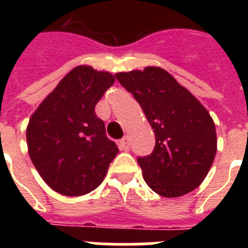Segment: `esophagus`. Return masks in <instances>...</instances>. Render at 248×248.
<instances>
[{"instance_id":"obj_1","label":"esophagus","mask_w":248,"mask_h":248,"mask_svg":"<svg viewBox=\"0 0 248 248\" xmlns=\"http://www.w3.org/2000/svg\"><path fill=\"white\" fill-rule=\"evenodd\" d=\"M119 149L123 151H128L130 149V141H129L128 137H124L119 141Z\"/></svg>"}]
</instances>
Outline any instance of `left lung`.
<instances>
[{
  "label": "left lung",
  "mask_w": 248,
  "mask_h": 248,
  "mask_svg": "<svg viewBox=\"0 0 248 248\" xmlns=\"http://www.w3.org/2000/svg\"><path fill=\"white\" fill-rule=\"evenodd\" d=\"M115 78L134 95L155 133L154 151L138 157L149 187L179 198L200 186L217 150L209 111L163 68L120 72Z\"/></svg>",
  "instance_id": "8db88e82"
}]
</instances>
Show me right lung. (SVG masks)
<instances>
[{"mask_svg": "<svg viewBox=\"0 0 248 248\" xmlns=\"http://www.w3.org/2000/svg\"><path fill=\"white\" fill-rule=\"evenodd\" d=\"M115 82L89 65L73 68L39 104L28 123V154L50 189L82 196L97 189L119 153L105 134L95 105Z\"/></svg>", "mask_w": 248, "mask_h": 248, "instance_id": "1", "label": "right lung"}]
</instances>
